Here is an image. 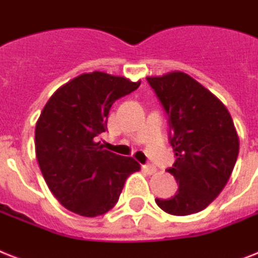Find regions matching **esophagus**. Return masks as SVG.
<instances>
[{"mask_svg":"<svg viewBox=\"0 0 258 258\" xmlns=\"http://www.w3.org/2000/svg\"><path fill=\"white\" fill-rule=\"evenodd\" d=\"M143 171L144 172H147L148 175H154V173H156V171H158V169H156V167H155V165L148 164V165H143Z\"/></svg>","mask_w":258,"mask_h":258,"instance_id":"obj_1","label":"esophagus"}]
</instances>
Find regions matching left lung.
<instances>
[{
	"label": "left lung",
	"instance_id": "obj_1",
	"mask_svg": "<svg viewBox=\"0 0 258 258\" xmlns=\"http://www.w3.org/2000/svg\"><path fill=\"white\" fill-rule=\"evenodd\" d=\"M168 114L176 162L168 172L179 183L176 195L155 202L164 212L187 216L207 208L231 177L240 148L228 108L183 71L147 77Z\"/></svg>",
	"mask_w": 258,
	"mask_h": 258
}]
</instances>
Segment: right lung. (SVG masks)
Returning <instances> with one entry per match:
<instances>
[{
	"label": "right lung",
	"mask_w": 258,
	"mask_h": 258,
	"mask_svg": "<svg viewBox=\"0 0 258 258\" xmlns=\"http://www.w3.org/2000/svg\"><path fill=\"white\" fill-rule=\"evenodd\" d=\"M140 81L93 71L75 77L50 96L35 124V156L54 198L71 212L95 217L118 202L125 179L140 169L133 158L103 150L96 136L106 131L115 100Z\"/></svg>",
	"instance_id": "right-lung-1"
}]
</instances>
